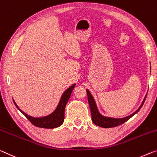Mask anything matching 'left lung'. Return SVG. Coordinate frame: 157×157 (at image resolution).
Returning a JSON list of instances; mask_svg holds the SVG:
<instances>
[{"label": "left lung", "mask_w": 157, "mask_h": 157, "mask_svg": "<svg viewBox=\"0 0 157 157\" xmlns=\"http://www.w3.org/2000/svg\"><path fill=\"white\" fill-rule=\"evenodd\" d=\"M86 93H87V96H88L89 105V107H90V110H91V120L94 124H96V125L101 126V127H103V128L115 127V126H117L119 125H120V124H122L125 122V121H128L129 119L132 117L134 114H136L139 110H140V109L142 108V106L143 105L144 103H145V101L147 97V94H146L145 98L143 99L140 106L139 107L138 110H137L136 112H134L133 114H131L130 115H128L124 118H113V117H105L102 115V114L99 113L94 97L92 96L91 94L90 93V91H89L88 89H86Z\"/></svg>", "instance_id": "obj_1"}]
</instances>
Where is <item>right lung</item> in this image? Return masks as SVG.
<instances>
[{
	"mask_svg": "<svg viewBox=\"0 0 157 157\" xmlns=\"http://www.w3.org/2000/svg\"><path fill=\"white\" fill-rule=\"evenodd\" d=\"M75 86V84L70 86L66 90L63 92V95L61 96L60 101L57 105L53 113H51L49 115L43 117H33L29 115V114L24 113L18 105H17L15 102L13 100L14 105L18 108V110L26 117L33 124L34 126H38L40 128H54L60 126L63 124L64 121V112H65V108L67 103L70 98V96L71 95L72 91Z\"/></svg>",
	"mask_w": 157,
	"mask_h": 157,
	"instance_id": "add662e5",
	"label": "right lung"
}]
</instances>
